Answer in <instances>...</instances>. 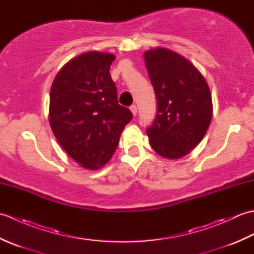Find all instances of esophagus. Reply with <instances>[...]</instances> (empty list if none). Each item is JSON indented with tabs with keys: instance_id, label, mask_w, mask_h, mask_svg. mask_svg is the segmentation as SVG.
<instances>
[{
	"instance_id": "34e87169",
	"label": "esophagus",
	"mask_w": 254,
	"mask_h": 254,
	"mask_svg": "<svg viewBox=\"0 0 254 254\" xmlns=\"http://www.w3.org/2000/svg\"><path fill=\"white\" fill-rule=\"evenodd\" d=\"M130 109H131V111L133 113V116H136L137 115V107L135 105H132L130 107Z\"/></svg>"
}]
</instances>
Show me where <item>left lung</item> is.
Wrapping results in <instances>:
<instances>
[{
    "instance_id": "1",
    "label": "left lung",
    "mask_w": 254,
    "mask_h": 254,
    "mask_svg": "<svg viewBox=\"0 0 254 254\" xmlns=\"http://www.w3.org/2000/svg\"><path fill=\"white\" fill-rule=\"evenodd\" d=\"M145 65L157 99V112L146 128L150 146L165 158L191 152L212 119V97L206 80L191 62L159 48L144 53Z\"/></svg>"
}]
</instances>
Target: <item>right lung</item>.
<instances>
[{
    "label": "right lung",
    "instance_id": "right-lung-1",
    "mask_svg": "<svg viewBox=\"0 0 254 254\" xmlns=\"http://www.w3.org/2000/svg\"><path fill=\"white\" fill-rule=\"evenodd\" d=\"M116 57L87 52L67 62L53 80L50 126L63 149L87 169H98L115 153L132 112L118 102L109 73Z\"/></svg>",
    "mask_w": 254,
    "mask_h": 254
}]
</instances>
